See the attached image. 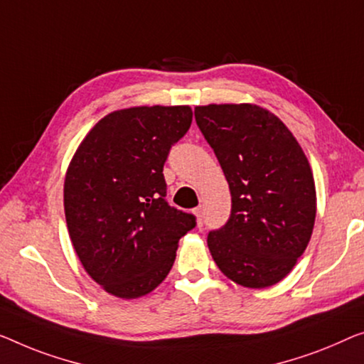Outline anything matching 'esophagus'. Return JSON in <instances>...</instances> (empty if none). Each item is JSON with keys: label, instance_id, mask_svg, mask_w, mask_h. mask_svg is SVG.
I'll return each mask as SVG.
<instances>
[{"label": "esophagus", "instance_id": "obj_1", "mask_svg": "<svg viewBox=\"0 0 364 364\" xmlns=\"http://www.w3.org/2000/svg\"><path fill=\"white\" fill-rule=\"evenodd\" d=\"M193 214L196 215V220H198V227H203V209L196 208L193 209Z\"/></svg>", "mask_w": 364, "mask_h": 364}]
</instances>
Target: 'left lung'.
Returning a JSON list of instances; mask_svg holds the SVG:
<instances>
[{"label":"left lung","instance_id":"left-lung-1","mask_svg":"<svg viewBox=\"0 0 364 364\" xmlns=\"http://www.w3.org/2000/svg\"><path fill=\"white\" fill-rule=\"evenodd\" d=\"M232 196L229 220L210 230L214 262L234 283H279L306 250L316 222V184L301 145L279 117L257 105L194 109Z\"/></svg>","mask_w":364,"mask_h":364}]
</instances>
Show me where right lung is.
<instances>
[{"instance_id":"right-lung-1","label":"right lung","mask_w":364,"mask_h":364,"mask_svg":"<svg viewBox=\"0 0 364 364\" xmlns=\"http://www.w3.org/2000/svg\"><path fill=\"white\" fill-rule=\"evenodd\" d=\"M193 121L189 106H140L102 117L65 176L68 234L83 268L122 299L149 294L196 217L166 200L164 165Z\"/></svg>"}]
</instances>
